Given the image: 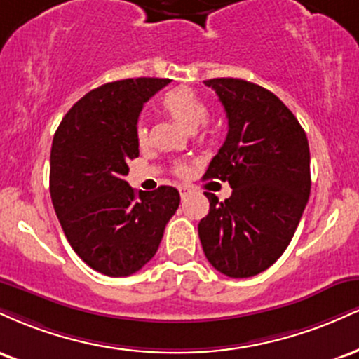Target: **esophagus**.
<instances>
[{
    "instance_id": "1",
    "label": "esophagus",
    "mask_w": 359,
    "mask_h": 359,
    "mask_svg": "<svg viewBox=\"0 0 359 359\" xmlns=\"http://www.w3.org/2000/svg\"><path fill=\"white\" fill-rule=\"evenodd\" d=\"M179 192H180V197H187L189 194H191V189H189V187H179Z\"/></svg>"
}]
</instances>
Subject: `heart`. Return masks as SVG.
Instances as JSON below:
<instances>
[{"label":"heart","mask_w":359,"mask_h":359,"mask_svg":"<svg viewBox=\"0 0 359 359\" xmlns=\"http://www.w3.org/2000/svg\"><path fill=\"white\" fill-rule=\"evenodd\" d=\"M162 108L165 109L168 116L179 123V125L187 131L196 130V128L203 125L209 116L208 101H205L197 90L185 88V86H182V88H175L163 94ZM135 133H137L138 143L147 142L148 130L142 121L137 125ZM177 174L185 175L187 174V167L179 165L177 167Z\"/></svg>","instance_id":"obj_1"}]
</instances>
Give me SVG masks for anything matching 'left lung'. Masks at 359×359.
<instances>
[{
    "label": "left lung",
    "mask_w": 359,
    "mask_h": 359,
    "mask_svg": "<svg viewBox=\"0 0 359 359\" xmlns=\"http://www.w3.org/2000/svg\"><path fill=\"white\" fill-rule=\"evenodd\" d=\"M228 116V135L204 179L229 182L231 197L211 192L199 222L205 258L221 273L248 278L273 265L294 238L311 194V154L297 118L269 89L219 77L204 81Z\"/></svg>",
    "instance_id": "1"
}]
</instances>
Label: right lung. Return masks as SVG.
<instances>
[{
	"instance_id": "add662e5",
	"label": "right lung",
	"mask_w": 359,
	"mask_h": 359,
	"mask_svg": "<svg viewBox=\"0 0 359 359\" xmlns=\"http://www.w3.org/2000/svg\"><path fill=\"white\" fill-rule=\"evenodd\" d=\"M170 79L138 77L93 89L53 135L50 196L65 238L93 270L128 277L158 250L179 208V191L160 185L137 194L125 177L137 158L143 104Z\"/></svg>"
}]
</instances>
